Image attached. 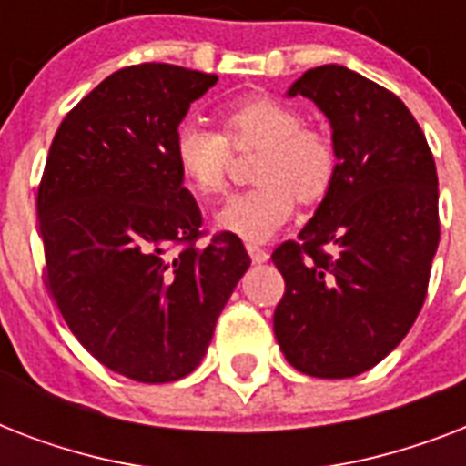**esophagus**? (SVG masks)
<instances>
[{
	"instance_id": "34e87169",
	"label": "esophagus",
	"mask_w": 466,
	"mask_h": 466,
	"mask_svg": "<svg viewBox=\"0 0 466 466\" xmlns=\"http://www.w3.org/2000/svg\"><path fill=\"white\" fill-rule=\"evenodd\" d=\"M247 251L248 256H251V261L254 263H263V261H268V248H263L258 247V244H247Z\"/></svg>"
}]
</instances>
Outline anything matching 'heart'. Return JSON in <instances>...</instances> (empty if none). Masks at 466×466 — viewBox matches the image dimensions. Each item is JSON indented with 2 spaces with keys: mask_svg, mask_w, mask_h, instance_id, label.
Returning a JSON list of instances; mask_svg holds the SVG:
<instances>
[{
  "mask_svg": "<svg viewBox=\"0 0 466 466\" xmlns=\"http://www.w3.org/2000/svg\"><path fill=\"white\" fill-rule=\"evenodd\" d=\"M219 133L196 123L178 127L174 159L193 193L215 198L227 188L234 152L256 149L258 186L234 196L218 225L247 241H263L290 219L295 203L317 205L339 174V149L326 130L307 126L295 106L273 96L239 98L219 108Z\"/></svg>",
  "mask_w": 466,
  "mask_h": 466,
  "instance_id": "1",
  "label": "heart"
}]
</instances>
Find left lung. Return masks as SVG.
<instances>
[{"label": "left lung", "instance_id": "obj_1", "mask_svg": "<svg viewBox=\"0 0 466 466\" xmlns=\"http://www.w3.org/2000/svg\"><path fill=\"white\" fill-rule=\"evenodd\" d=\"M288 94L331 120L339 174L298 241L270 256L285 280L273 331L292 368L343 380L387 358L426 302L441 241L438 171L401 98L358 72L321 65Z\"/></svg>", "mask_w": 466, "mask_h": 466}]
</instances>
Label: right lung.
<instances>
[{
	"instance_id": "1",
	"label": "right lung",
	"mask_w": 466,
	"mask_h": 466,
	"mask_svg": "<svg viewBox=\"0 0 466 466\" xmlns=\"http://www.w3.org/2000/svg\"><path fill=\"white\" fill-rule=\"evenodd\" d=\"M215 75L145 62L89 91L57 127L38 186L46 280L76 340L135 382L200 365L219 311L247 273L232 232L205 247L174 140Z\"/></svg>"
}]
</instances>
